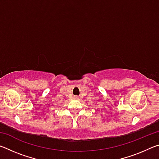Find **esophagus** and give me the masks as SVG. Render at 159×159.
Listing matches in <instances>:
<instances>
[{"instance_id": "obj_1", "label": "esophagus", "mask_w": 159, "mask_h": 159, "mask_svg": "<svg viewBox=\"0 0 159 159\" xmlns=\"http://www.w3.org/2000/svg\"><path fill=\"white\" fill-rule=\"evenodd\" d=\"M75 98H77V97H75Z\"/></svg>"}]
</instances>
